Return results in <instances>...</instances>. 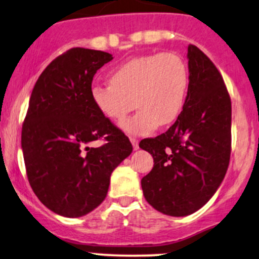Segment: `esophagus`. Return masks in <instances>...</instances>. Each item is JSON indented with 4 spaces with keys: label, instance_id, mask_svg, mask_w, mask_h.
Segmentation results:
<instances>
[{
    "label": "esophagus",
    "instance_id": "1",
    "mask_svg": "<svg viewBox=\"0 0 259 259\" xmlns=\"http://www.w3.org/2000/svg\"><path fill=\"white\" fill-rule=\"evenodd\" d=\"M130 141H132L134 150H138L139 149V141L136 140V139H134V138H130Z\"/></svg>",
    "mask_w": 259,
    "mask_h": 259
}]
</instances>
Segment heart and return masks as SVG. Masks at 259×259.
<instances>
[{
    "instance_id": "b5f03b06",
    "label": "heart",
    "mask_w": 259,
    "mask_h": 259,
    "mask_svg": "<svg viewBox=\"0 0 259 259\" xmlns=\"http://www.w3.org/2000/svg\"><path fill=\"white\" fill-rule=\"evenodd\" d=\"M110 82L91 87L93 104L116 124L123 123L136 104L140 109L123 129L130 135L144 136L181 114L189 88V69L176 53L147 54L116 66Z\"/></svg>"
}]
</instances>
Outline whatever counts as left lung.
Here are the masks:
<instances>
[{
  "instance_id": "obj_1",
  "label": "left lung",
  "mask_w": 259,
  "mask_h": 259,
  "mask_svg": "<svg viewBox=\"0 0 259 259\" xmlns=\"http://www.w3.org/2000/svg\"><path fill=\"white\" fill-rule=\"evenodd\" d=\"M188 69V93L177 120L139 144L153 157V168L141 180L144 197L169 217H187L205 205L225 177L231 155V99L223 76L192 44Z\"/></svg>"
}]
</instances>
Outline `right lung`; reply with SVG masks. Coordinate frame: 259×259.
Segmentation results:
<instances>
[{
    "label": "right lung",
    "instance_id": "obj_1",
    "mask_svg": "<svg viewBox=\"0 0 259 259\" xmlns=\"http://www.w3.org/2000/svg\"><path fill=\"white\" fill-rule=\"evenodd\" d=\"M113 56L72 48L39 76L22 127V150L33 192L56 214L79 218L107 197L110 175L133 151L127 136L91 99L93 76ZM106 141L102 147L88 145Z\"/></svg>",
    "mask_w": 259,
    "mask_h": 259
}]
</instances>
